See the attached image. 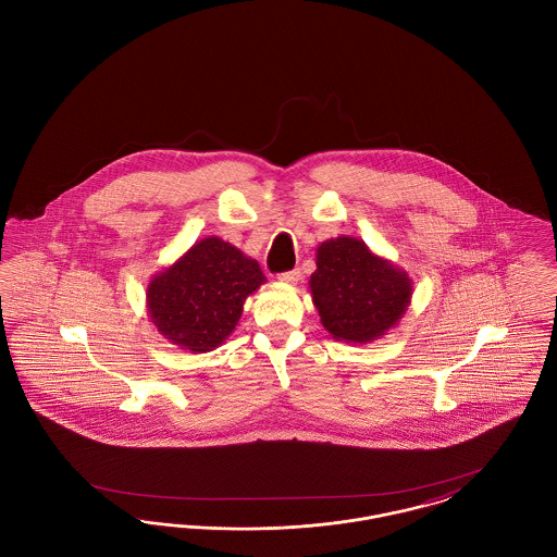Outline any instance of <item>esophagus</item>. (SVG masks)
I'll return each instance as SVG.
<instances>
[{
    "label": "esophagus",
    "instance_id": "1",
    "mask_svg": "<svg viewBox=\"0 0 557 557\" xmlns=\"http://www.w3.org/2000/svg\"><path fill=\"white\" fill-rule=\"evenodd\" d=\"M277 280H280L282 284L294 286V284H298V280H300V271H298V269H292V271H286V273H280Z\"/></svg>",
    "mask_w": 557,
    "mask_h": 557
}]
</instances>
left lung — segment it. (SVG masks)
<instances>
[{"label":"left lung","instance_id":"obj_1","mask_svg":"<svg viewBox=\"0 0 557 557\" xmlns=\"http://www.w3.org/2000/svg\"><path fill=\"white\" fill-rule=\"evenodd\" d=\"M309 290L321 325L334 341L368 345L407 313L413 280L363 239L338 236L318 246Z\"/></svg>","mask_w":557,"mask_h":557}]
</instances>
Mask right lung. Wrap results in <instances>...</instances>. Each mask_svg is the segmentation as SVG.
<instances>
[{
  "instance_id": "1",
  "label": "right lung",
  "mask_w": 557,
  "mask_h": 557,
  "mask_svg": "<svg viewBox=\"0 0 557 557\" xmlns=\"http://www.w3.org/2000/svg\"><path fill=\"white\" fill-rule=\"evenodd\" d=\"M265 282L255 259L234 244L209 236L150 280L146 311L171 345L209 352L230 338L246 298Z\"/></svg>"
}]
</instances>
